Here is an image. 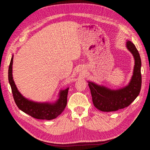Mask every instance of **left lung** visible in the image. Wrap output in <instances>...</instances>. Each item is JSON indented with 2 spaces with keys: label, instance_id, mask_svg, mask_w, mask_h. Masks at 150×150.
Instances as JSON below:
<instances>
[{
  "label": "left lung",
  "instance_id": "8db88e82",
  "mask_svg": "<svg viewBox=\"0 0 150 150\" xmlns=\"http://www.w3.org/2000/svg\"><path fill=\"white\" fill-rule=\"evenodd\" d=\"M126 46L133 54L134 59L133 76L128 85L117 89H111L88 81L94 106L101 111L111 112L123 109L134 101L139 94L142 87V61L133 43L128 40Z\"/></svg>",
  "mask_w": 150,
  "mask_h": 150
}]
</instances>
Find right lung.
I'll return each instance as SVG.
<instances>
[{
	"label": "right lung",
	"mask_w": 150,
	"mask_h": 150,
	"mask_svg": "<svg viewBox=\"0 0 150 150\" xmlns=\"http://www.w3.org/2000/svg\"><path fill=\"white\" fill-rule=\"evenodd\" d=\"M13 56H12L8 67V78L13 97L17 107L26 114L36 119L51 120L56 118L61 114L66 106L69 88L60 91L59 93V98L54 103H38L29 100L22 96L19 91L13 79Z\"/></svg>",
	"instance_id": "1"
}]
</instances>
